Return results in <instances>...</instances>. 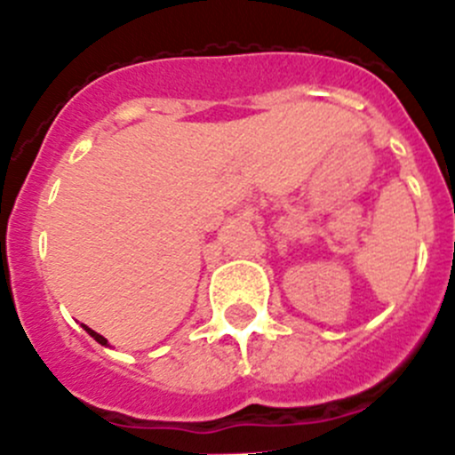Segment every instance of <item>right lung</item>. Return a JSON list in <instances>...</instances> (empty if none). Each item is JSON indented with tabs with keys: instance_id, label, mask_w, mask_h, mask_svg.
Wrapping results in <instances>:
<instances>
[{
	"instance_id": "obj_1",
	"label": "right lung",
	"mask_w": 455,
	"mask_h": 455,
	"mask_svg": "<svg viewBox=\"0 0 455 455\" xmlns=\"http://www.w3.org/2000/svg\"><path fill=\"white\" fill-rule=\"evenodd\" d=\"M81 327H84V330H85V331H88V334H90V336H92V339H94V340H97V343H99V345H103V347H110V343H108V340H106V339H103V336H101V334H97V331H94V330H90V327H88V325H81Z\"/></svg>"
}]
</instances>
